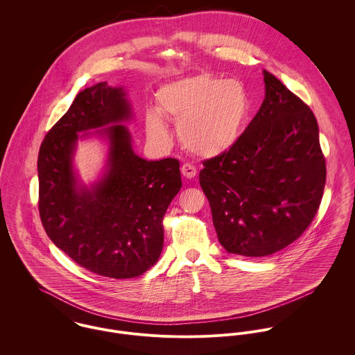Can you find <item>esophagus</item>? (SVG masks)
Masks as SVG:
<instances>
[{
  "instance_id": "34e87169",
  "label": "esophagus",
  "mask_w": 355,
  "mask_h": 355,
  "mask_svg": "<svg viewBox=\"0 0 355 355\" xmlns=\"http://www.w3.org/2000/svg\"><path fill=\"white\" fill-rule=\"evenodd\" d=\"M180 171H182V175L187 179H193V178L197 176V168L191 164H183Z\"/></svg>"
}]
</instances>
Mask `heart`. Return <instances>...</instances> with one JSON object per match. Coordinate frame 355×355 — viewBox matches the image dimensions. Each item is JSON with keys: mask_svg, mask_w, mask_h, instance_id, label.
<instances>
[{"mask_svg": "<svg viewBox=\"0 0 355 355\" xmlns=\"http://www.w3.org/2000/svg\"><path fill=\"white\" fill-rule=\"evenodd\" d=\"M158 112L178 123L180 144L200 157L228 152L239 139L250 112L245 86L210 73L187 76L157 92ZM153 139L166 141L168 128L157 113L146 117Z\"/></svg>", "mask_w": 355, "mask_h": 355, "instance_id": "1", "label": "heart"}]
</instances>
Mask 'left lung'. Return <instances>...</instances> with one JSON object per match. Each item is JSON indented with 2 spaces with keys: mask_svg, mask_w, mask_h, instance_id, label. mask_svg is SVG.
I'll return each mask as SVG.
<instances>
[{
  "mask_svg": "<svg viewBox=\"0 0 355 355\" xmlns=\"http://www.w3.org/2000/svg\"><path fill=\"white\" fill-rule=\"evenodd\" d=\"M263 82L265 100L248 128L200 172L218 242L245 257L297 241L315 217L327 178L315 116L268 71Z\"/></svg>",
  "mask_w": 355,
  "mask_h": 355,
  "instance_id": "8db88e82",
  "label": "left lung"
}]
</instances>
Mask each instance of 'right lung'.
<instances>
[{"label":"right lung","instance_id":"right-lung-1","mask_svg":"<svg viewBox=\"0 0 355 355\" xmlns=\"http://www.w3.org/2000/svg\"><path fill=\"white\" fill-rule=\"evenodd\" d=\"M131 107L121 87L106 82L80 92L46 134L38 154L40 216L51 242L82 268L112 279L150 269L164 246L162 220L182 189L179 161H146L131 146ZM99 132L111 142L108 172L92 191L78 188L71 154L78 132Z\"/></svg>","mask_w":355,"mask_h":355}]
</instances>
